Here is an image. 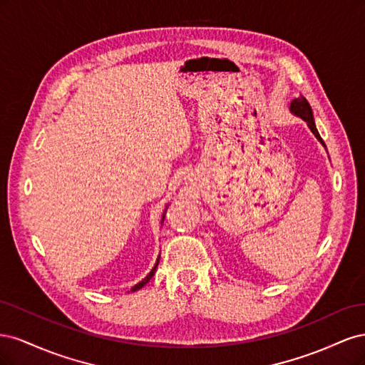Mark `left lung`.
<instances>
[{"label":"left lung","instance_id":"8db88e82","mask_svg":"<svg viewBox=\"0 0 365 365\" xmlns=\"http://www.w3.org/2000/svg\"><path fill=\"white\" fill-rule=\"evenodd\" d=\"M291 111L295 114V115H298V117H302L306 123H307V126L311 128V130L314 132V135L323 143L324 145V141L322 140V137H319V134H318V130H317V126H315V121H314V115H312V109H311V105L307 103V101L306 98L303 97V96H300V97H297V98H294L292 101V103H291Z\"/></svg>","mask_w":365,"mask_h":365}]
</instances>
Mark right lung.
Wrapping results in <instances>:
<instances>
[{
	"label": "right lung",
	"instance_id": "right-lung-1",
	"mask_svg": "<svg viewBox=\"0 0 365 365\" xmlns=\"http://www.w3.org/2000/svg\"><path fill=\"white\" fill-rule=\"evenodd\" d=\"M158 262H160V259L157 260V264H155V267H153V269H152V271H150V272L148 274V277H146V279H143V280H141V282H140L138 284H135V286H134V288H132V289H130L132 292H134V291H138V289H141V288H143V286H145V284H146V283H148V282H149V280H150V279L153 277V274H155V271H157V267H158Z\"/></svg>",
	"mask_w": 365,
	"mask_h": 365
}]
</instances>
